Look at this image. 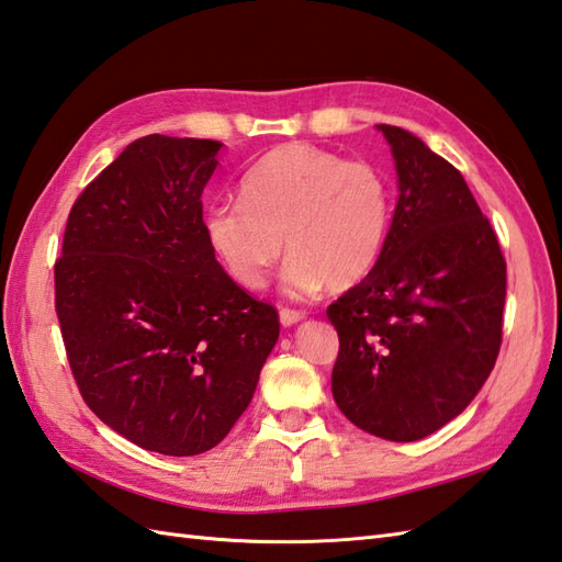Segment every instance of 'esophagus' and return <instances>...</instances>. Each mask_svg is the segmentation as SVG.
Wrapping results in <instances>:
<instances>
[{
	"label": "esophagus",
	"instance_id": "1",
	"mask_svg": "<svg viewBox=\"0 0 562 562\" xmlns=\"http://www.w3.org/2000/svg\"><path fill=\"white\" fill-rule=\"evenodd\" d=\"M300 321H304V314H302V312H292V308H282V312H280V324H282L284 328L296 326V324H300Z\"/></svg>",
	"mask_w": 562,
	"mask_h": 562
}]
</instances>
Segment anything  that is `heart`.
Instances as JSON below:
<instances>
[{"label": "heart", "mask_w": 562, "mask_h": 562, "mask_svg": "<svg viewBox=\"0 0 562 562\" xmlns=\"http://www.w3.org/2000/svg\"><path fill=\"white\" fill-rule=\"evenodd\" d=\"M241 202L202 210V234L236 284L258 290L288 248L282 288L308 296L360 284L384 254L393 193L374 164L290 142L241 178ZM285 241L282 243L281 238Z\"/></svg>", "instance_id": "obj_1"}]
</instances>
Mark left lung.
Returning a JSON list of instances; mask_svg holds the SVG:
<instances>
[{"instance_id": "obj_1", "label": "left lung", "mask_w": 562, "mask_h": 562, "mask_svg": "<svg viewBox=\"0 0 562 562\" xmlns=\"http://www.w3.org/2000/svg\"><path fill=\"white\" fill-rule=\"evenodd\" d=\"M398 176L376 268L328 306L333 398L364 432L415 441L465 411L503 342L507 266L463 176L420 137L376 125Z\"/></svg>"}]
</instances>
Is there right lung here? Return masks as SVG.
Returning a JSON list of instances; mask_svg holds the SVG:
<instances>
[{
  "instance_id": "right-lung-1",
  "label": "right lung",
  "mask_w": 562,
  "mask_h": 562,
  "mask_svg": "<svg viewBox=\"0 0 562 562\" xmlns=\"http://www.w3.org/2000/svg\"><path fill=\"white\" fill-rule=\"evenodd\" d=\"M214 139L147 135L87 186L55 262V306L83 401L164 457L217 447L254 398L278 312L224 272L202 234Z\"/></svg>"
}]
</instances>
